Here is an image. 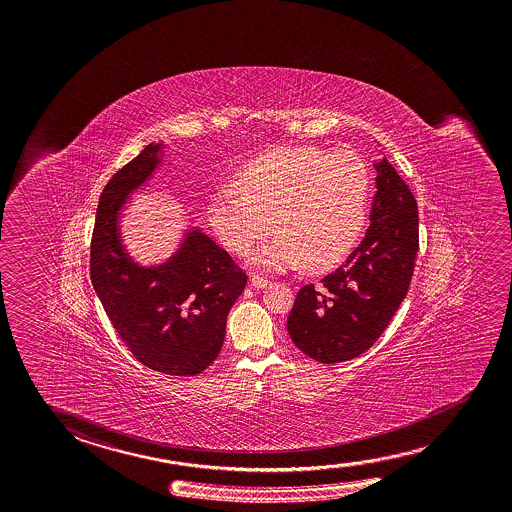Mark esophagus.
<instances>
[{
	"label": "esophagus",
	"mask_w": 512,
	"mask_h": 512,
	"mask_svg": "<svg viewBox=\"0 0 512 512\" xmlns=\"http://www.w3.org/2000/svg\"><path fill=\"white\" fill-rule=\"evenodd\" d=\"M250 284H252L253 287H257V289H264V287H268L269 280L268 278L259 277V275H252V277H250Z\"/></svg>",
	"instance_id": "34e87169"
}]
</instances>
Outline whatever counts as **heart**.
Here are the masks:
<instances>
[{
    "label": "heart",
    "instance_id": "1",
    "mask_svg": "<svg viewBox=\"0 0 512 512\" xmlns=\"http://www.w3.org/2000/svg\"><path fill=\"white\" fill-rule=\"evenodd\" d=\"M232 185L237 193L212 194L210 227L235 255L250 252L273 227L277 237L250 257L268 271L332 268L352 250L368 218L371 175L353 151L278 146L244 164Z\"/></svg>",
    "mask_w": 512,
    "mask_h": 512
}]
</instances>
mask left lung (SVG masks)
Returning <instances> with one entry per match:
<instances>
[{"label": "left lung", "mask_w": 512, "mask_h": 512, "mask_svg": "<svg viewBox=\"0 0 512 512\" xmlns=\"http://www.w3.org/2000/svg\"><path fill=\"white\" fill-rule=\"evenodd\" d=\"M375 168L377 193L364 239L321 284L303 285L287 319L293 343L323 364L350 361L377 343L411 285L418 203L387 159Z\"/></svg>", "instance_id": "8db88e82"}]
</instances>
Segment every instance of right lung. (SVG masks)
<instances>
[{
	"instance_id": "obj_1",
	"label": "right lung",
	"mask_w": 512,
	"mask_h": 512,
	"mask_svg": "<svg viewBox=\"0 0 512 512\" xmlns=\"http://www.w3.org/2000/svg\"><path fill=\"white\" fill-rule=\"evenodd\" d=\"M159 144L146 146L105 185L91 239V282L121 341L146 368L194 377L216 361L227 316L246 273L223 248L191 230L171 259L141 268L128 259L118 212L157 168Z\"/></svg>"
}]
</instances>
